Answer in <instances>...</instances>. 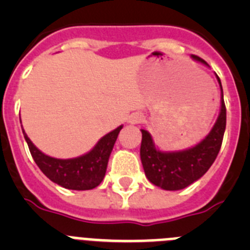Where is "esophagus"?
I'll list each match as a JSON object with an SVG mask.
<instances>
[{
    "label": "esophagus",
    "instance_id": "obj_1",
    "mask_svg": "<svg viewBox=\"0 0 250 250\" xmlns=\"http://www.w3.org/2000/svg\"><path fill=\"white\" fill-rule=\"evenodd\" d=\"M143 120H144V118H143V115L139 114V112L130 115V118H129V123L132 124V125H135V124H141L143 123Z\"/></svg>",
    "mask_w": 250,
    "mask_h": 250
}]
</instances>
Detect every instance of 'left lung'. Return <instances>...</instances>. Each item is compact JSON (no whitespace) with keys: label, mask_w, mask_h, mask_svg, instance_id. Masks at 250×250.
Masks as SVG:
<instances>
[{"label":"left lung","mask_w":250,"mask_h":250,"mask_svg":"<svg viewBox=\"0 0 250 250\" xmlns=\"http://www.w3.org/2000/svg\"><path fill=\"white\" fill-rule=\"evenodd\" d=\"M191 57L208 65L199 56L193 55ZM218 81L222 90V109L215 125L202 143L191 149L183 150V151L163 152L154 146L149 132L146 130H141L143 132L140 146L141 163L146 178L156 187L163 188L165 190L184 189L202 178L215 161L222 146L225 125H227V109H225L219 77Z\"/></svg>","instance_id":"obj_1"}]
</instances>
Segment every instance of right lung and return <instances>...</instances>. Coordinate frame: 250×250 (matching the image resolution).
Returning a JSON list of instances; mask_svg holds the SVG:
<instances>
[{"instance_id":"1","label":"right lung","mask_w":250,"mask_h":250,"mask_svg":"<svg viewBox=\"0 0 250 250\" xmlns=\"http://www.w3.org/2000/svg\"><path fill=\"white\" fill-rule=\"evenodd\" d=\"M123 126L106 134L90 152L75 159H55L40 151L23 131L31 155L51 182L72 190H90L103 182L107 161Z\"/></svg>"}]
</instances>
